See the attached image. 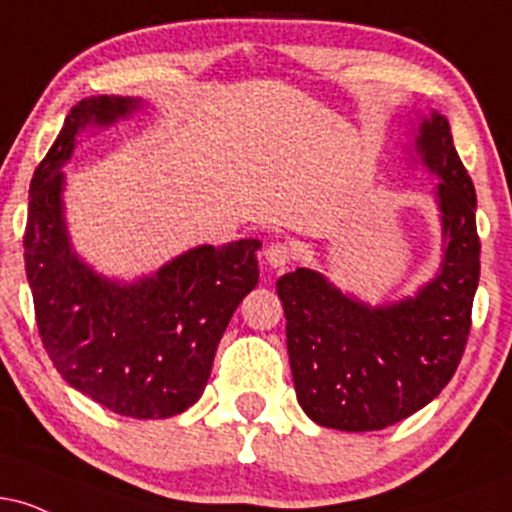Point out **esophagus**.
I'll use <instances>...</instances> for the list:
<instances>
[{
  "label": "esophagus",
  "instance_id": "34e87169",
  "mask_svg": "<svg viewBox=\"0 0 512 512\" xmlns=\"http://www.w3.org/2000/svg\"><path fill=\"white\" fill-rule=\"evenodd\" d=\"M264 257H267L269 267L281 269L291 262L293 250L289 243H272V245H267V250H264Z\"/></svg>",
  "mask_w": 512,
  "mask_h": 512
}]
</instances>
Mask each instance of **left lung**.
Here are the masks:
<instances>
[{"label":"left lung","instance_id":"8db88e82","mask_svg":"<svg viewBox=\"0 0 512 512\" xmlns=\"http://www.w3.org/2000/svg\"><path fill=\"white\" fill-rule=\"evenodd\" d=\"M416 149L440 178L445 250L431 284L368 308L313 269L276 281L298 402L325 428L380 431L407 419L450 383L467 346L481 255L477 195L443 115L421 125Z\"/></svg>","mask_w":512,"mask_h":512}]
</instances>
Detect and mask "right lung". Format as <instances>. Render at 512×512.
<instances>
[{"instance_id":"1","label":"right lung","mask_w":512,"mask_h":512,"mask_svg":"<svg viewBox=\"0 0 512 512\" xmlns=\"http://www.w3.org/2000/svg\"><path fill=\"white\" fill-rule=\"evenodd\" d=\"M132 98L79 101L35 168L23 260L40 339L74 390L115 414L166 419L197 402L216 346L255 289L260 240L202 245L137 284H115L79 262L62 219V166L88 122L110 125Z\"/></svg>"}]
</instances>
